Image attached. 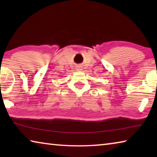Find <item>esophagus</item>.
<instances>
[{
  "label": "esophagus",
  "mask_w": 157,
  "mask_h": 157,
  "mask_svg": "<svg viewBox=\"0 0 157 157\" xmlns=\"http://www.w3.org/2000/svg\"><path fill=\"white\" fill-rule=\"evenodd\" d=\"M75 68H76V71H82V67L81 66H77Z\"/></svg>",
  "instance_id": "obj_1"
}]
</instances>
